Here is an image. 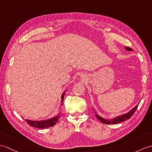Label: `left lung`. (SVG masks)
<instances>
[{
  "label": "left lung",
  "instance_id": "8db88e82",
  "mask_svg": "<svg viewBox=\"0 0 152 152\" xmlns=\"http://www.w3.org/2000/svg\"><path fill=\"white\" fill-rule=\"evenodd\" d=\"M125 49L126 50L128 51H133V49L131 48H129V47H125ZM140 102H139V104H137V105H135V107H134L132 110H130L129 112L127 113H125L124 115H120V116H116V117L112 118L111 120H107L105 119L104 118H102V116H100V115H97V113L96 112H94L95 113V115H96V117L99 120V121L102 122V123H104V124H118V123H121L122 122H124L125 121H126V120H128L129 118H131V116L134 114V113L135 112V111L137 110V107H138V105L139 104Z\"/></svg>",
  "mask_w": 152,
  "mask_h": 152
}]
</instances>
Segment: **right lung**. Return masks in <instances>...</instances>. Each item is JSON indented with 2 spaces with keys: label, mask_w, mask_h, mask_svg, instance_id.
Returning <instances> with one entry per match:
<instances>
[{
  "label": "right lung",
  "mask_w": 152,
  "mask_h": 152,
  "mask_svg": "<svg viewBox=\"0 0 152 152\" xmlns=\"http://www.w3.org/2000/svg\"><path fill=\"white\" fill-rule=\"evenodd\" d=\"M66 91V90H65L64 91V93H63L61 95V105H63V99H64V95H65ZM59 118H60V114H58L55 116V117H53V118H51L50 119H47V120H43V121H31V120L26 119L25 121L30 126H31V127H34V128L44 129V128H50V127L54 126L58 121Z\"/></svg>",
  "instance_id": "right-lung-1"
}]
</instances>
